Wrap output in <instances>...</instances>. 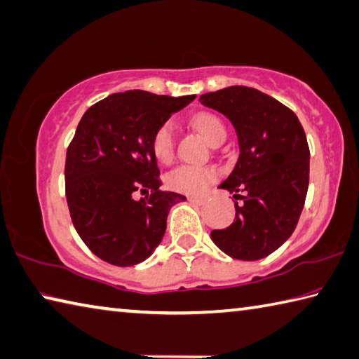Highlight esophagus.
I'll list each match as a JSON object with an SVG mask.
<instances>
[{
    "label": "esophagus",
    "mask_w": 359,
    "mask_h": 359,
    "mask_svg": "<svg viewBox=\"0 0 359 359\" xmlns=\"http://www.w3.org/2000/svg\"><path fill=\"white\" fill-rule=\"evenodd\" d=\"M188 202L193 205H204L205 199L204 198H188Z\"/></svg>",
    "instance_id": "1"
}]
</instances>
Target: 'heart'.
I'll use <instances>...</instances> for the list:
<instances>
[{
    "label": "heart",
    "mask_w": 359,
    "mask_h": 359,
    "mask_svg": "<svg viewBox=\"0 0 359 359\" xmlns=\"http://www.w3.org/2000/svg\"><path fill=\"white\" fill-rule=\"evenodd\" d=\"M194 126L202 133V136L213 144L219 136L226 135L224 123L221 122L217 116L213 114H199L194 117ZM152 152L154 157L160 163H169L172 160L174 155V126L171 122L163 123L157 130L154 140H152ZM218 172L213 168L207 166H191L184 165L175 168L174 171L166 175V185L171 190L184 194H190V196H201L207 191L215 179H217Z\"/></svg>",
    "instance_id": "heart-1"
}]
</instances>
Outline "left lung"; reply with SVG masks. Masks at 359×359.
Wrapping results in <instances>:
<instances>
[{
  "label": "left lung",
  "instance_id": "obj_1",
  "mask_svg": "<svg viewBox=\"0 0 359 359\" xmlns=\"http://www.w3.org/2000/svg\"><path fill=\"white\" fill-rule=\"evenodd\" d=\"M199 102L231 121L240 151L219 184L242 199L233 202L236 219L210 237L232 259H264L287 242L303 210L309 187L304 130L287 107L252 88L231 86L201 95Z\"/></svg>",
  "mask_w": 359,
  "mask_h": 359
}]
</instances>
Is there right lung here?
<instances>
[{
	"instance_id": "add662e5",
	"label": "right lung",
	"mask_w": 359,
	"mask_h": 359,
	"mask_svg": "<svg viewBox=\"0 0 359 359\" xmlns=\"http://www.w3.org/2000/svg\"><path fill=\"white\" fill-rule=\"evenodd\" d=\"M194 99L127 90L83 114L67 149L66 198L78 236L105 262L132 266L151 257L166 232L169 210L187 201L160 190L152 140ZM136 192L147 196L136 201Z\"/></svg>"
}]
</instances>
